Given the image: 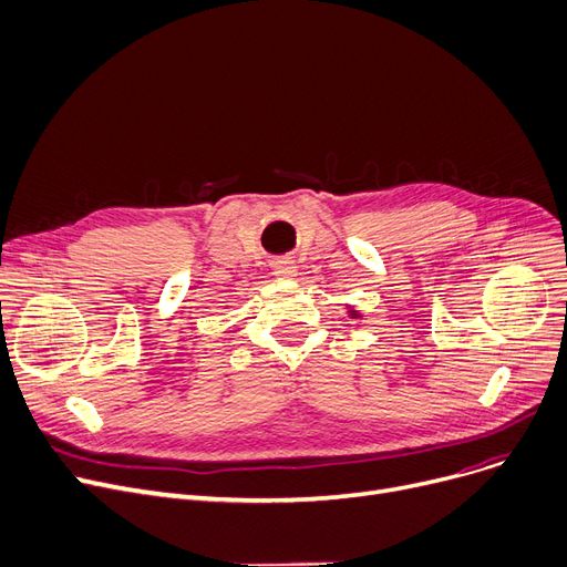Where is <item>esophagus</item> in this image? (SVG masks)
<instances>
[{
    "label": "esophagus",
    "mask_w": 567,
    "mask_h": 567,
    "mask_svg": "<svg viewBox=\"0 0 567 567\" xmlns=\"http://www.w3.org/2000/svg\"><path fill=\"white\" fill-rule=\"evenodd\" d=\"M295 272H298V267H295L292 260L284 258V260H277V262H275V275H277V277L290 279V277H295Z\"/></svg>",
    "instance_id": "1"
}]
</instances>
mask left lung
<instances>
[{
    "mask_svg": "<svg viewBox=\"0 0 567 567\" xmlns=\"http://www.w3.org/2000/svg\"><path fill=\"white\" fill-rule=\"evenodd\" d=\"M348 313H350V318H358V316H360V313H358V311H353V309H350Z\"/></svg>",
    "mask_w": 567,
    "mask_h": 567,
    "instance_id": "1",
    "label": "left lung"
}]
</instances>
